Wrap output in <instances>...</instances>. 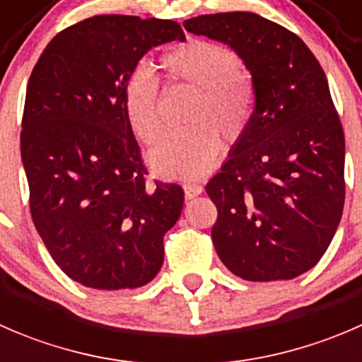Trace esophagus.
Listing matches in <instances>:
<instances>
[{"label": "esophagus", "instance_id": "1", "mask_svg": "<svg viewBox=\"0 0 362 362\" xmlns=\"http://www.w3.org/2000/svg\"><path fill=\"white\" fill-rule=\"evenodd\" d=\"M184 192H185V198L187 199H192L196 198V196H199L203 192V187L198 184H185L184 185Z\"/></svg>", "mask_w": 362, "mask_h": 362}]
</instances>
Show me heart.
<instances>
[{
	"label": "heart",
	"mask_w": 362,
	"mask_h": 362,
	"mask_svg": "<svg viewBox=\"0 0 362 362\" xmlns=\"http://www.w3.org/2000/svg\"><path fill=\"white\" fill-rule=\"evenodd\" d=\"M163 66L175 82L196 89L185 129L170 133L148 152L152 171L163 178H196L206 173L221 152V140L235 144L249 127L254 86L231 49L208 40H191L171 50ZM122 110L134 136L152 145L163 134L159 83L148 64H136L122 86Z\"/></svg>",
	"instance_id": "obj_1"
}]
</instances>
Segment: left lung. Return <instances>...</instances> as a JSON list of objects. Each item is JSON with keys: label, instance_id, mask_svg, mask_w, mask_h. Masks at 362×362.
Wrapping results in <instances>:
<instances>
[{"label": "left lung", "instance_id": "8db88e82", "mask_svg": "<svg viewBox=\"0 0 362 362\" xmlns=\"http://www.w3.org/2000/svg\"><path fill=\"white\" fill-rule=\"evenodd\" d=\"M250 71L254 110L206 184L226 268L250 282L291 280L329 247L345 203V136L324 69L299 36L252 12L184 21Z\"/></svg>", "mask_w": 362, "mask_h": 362}]
</instances>
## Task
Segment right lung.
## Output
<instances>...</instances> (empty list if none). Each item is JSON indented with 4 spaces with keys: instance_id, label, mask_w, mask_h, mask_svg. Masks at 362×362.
Instances as JSON below:
<instances>
[{
    "instance_id": "right-lung-1",
    "label": "right lung",
    "mask_w": 362,
    "mask_h": 362,
    "mask_svg": "<svg viewBox=\"0 0 362 362\" xmlns=\"http://www.w3.org/2000/svg\"><path fill=\"white\" fill-rule=\"evenodd\" d=\"M185 40L173 21L96 16L50 40L25 90L21 156L33 222L56 264L90 289H136L164 261L184 189L145 185L122 86L160 43Z\"/></svg>"
}]
</instances>
